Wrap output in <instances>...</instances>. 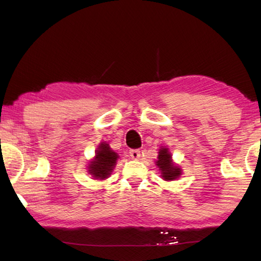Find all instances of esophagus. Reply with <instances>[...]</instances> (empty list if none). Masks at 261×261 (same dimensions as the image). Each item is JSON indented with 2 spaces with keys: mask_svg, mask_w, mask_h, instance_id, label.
<instances>
[{
  "mask_svg": "<svg viewBox=\"0 0 261 261\" xmlns=\"http://www.w3.org/2000/svg\"><path fill=\"white\" fill-rule=\"evenodd\" d=\"M130 156L132 159H139L140 158V150L139 149H134V150H130Z\"/></svg>",
  "mask_w": 261,
  "mask_h": 261,
  "instance_id": "34e87169",
  "label": "esophagus"
}]
</instances>
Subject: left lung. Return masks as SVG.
<instances>
[{
    "instance_id": "8db88e82",
    "label": "left lung",
    "mask_w": 261,
    "mask_h": 261,
    "mask_svg": "<svg viewBox=\"0 0 261 261\" xmlns=\"http://www.w3.org/2000/svg\"><path fill=\"white\" fill-rule=\"evenodd\" d=\"M173 154L167 147H160L158 157L156 160V166L159 168L160 176L166 181L178 179L182 174V169L178 165L173 162Z\"/></svg>"
}]
</instances>
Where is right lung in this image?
<instances>
[{
    "label": "right lung",
    "instance_id": "right-lung-1",
    "mask_svg": "<svg viewBox=\"0 0 261 261\" xmlns=\"http://www.w3.org/2000/svg\"><path fill=\"white\" fill-rule=\"evenodd\" d=\"M119 154L111 149L108 142H101L95 150V156L87 166L88 174L93 179L104 180L109 178L115 167Z\"/></svg>",
    "mask_w": 261,
    "mask_h": 261
}]
</instances>
